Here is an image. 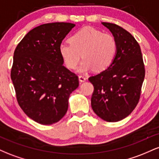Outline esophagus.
<instances>
[{"instance_id": "esophagus-1", "label": "esophagus", "mask_w": 159, "mask_h": 159, "mask_svg": "<svg viewBox=\"0 0 159 159\" xmlns=\"http://www.w3.org/2000/svg\"><path fill=\"white\" fill-rule=\"evenodd\" d=\"M78 78H79V81L81 82H84L87 80V78L84 75H79L78 76Z\"/></svg>"}]
</instances>
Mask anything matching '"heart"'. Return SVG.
<instances>
[{"label":"heart","mask_w":159,"mask_h":159,"mask_svg":"<svg viewBox=\"0 0 159 159\" xmlns=\"http://www.w3.org/2000/svg\"><path fill=\"white\" fill-rule=\"evenodd\" d=\"M59 51L67 68L75 69L82 56L84 60L78 68L80 72L93 69L100 72L112 64L117 45L111 34L93 27H84L72 34L70 43H62Z\"/></svg>","instance_id":"1"}]
</instances>
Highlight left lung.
Returning <instances> with one entry per match:
<instances>
[{
  "mask_svg": "<svg viewBox=\"0 0 159 159\" xmlns=\"http://www.w3.org/2000/svg\"><path fill=\"white\" fill-rule=\"evenodd\" d=\"M102 24L112 33L117 52L108 68L89 78L94 87L91 106L100 118L114 123L129 116L138 105L145 67L140 45L132 34L115 24Z\"/></svg>",
  "mask_w": 159,
  "mask_h": 159,
  "instance_id": "1",
  "label": "left lung"
}]
</instances>
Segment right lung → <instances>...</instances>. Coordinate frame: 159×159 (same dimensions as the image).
<instances>
[{
	"label": "right lung",
	"instance_id": "right-lung-1",
	"mask_svg": "<svg viewBox=\"0 0 159 159\" xmlns=\"http://www.w3.org/2000/svg\"><path fill=\"white\" fill-rule=\"evenodd\" d=\"M74 24L48 23L30 30L15 49L11 79L19 106L30 119L52 125L68 110L78 77L63 65L60 45Z\"/></svg>",
	"mask_w": 159,
	"mask_h": 159
}]
</instances>
